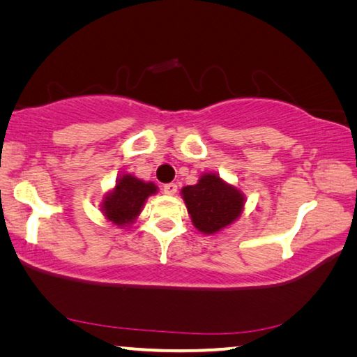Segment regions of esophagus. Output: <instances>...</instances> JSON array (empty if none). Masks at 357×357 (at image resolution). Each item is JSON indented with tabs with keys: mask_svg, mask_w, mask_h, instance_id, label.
Returning a JSON list of instances; mask_svg holds the SVG:
<instances>
[{
	"mask_svg": "<svg viewBox=\"0 0 357 357\" xmlns=\"http://www.w3.org/2000/svg\"><path fill=\"white\" fill-rule=\"evenodd\" d=\"M178 192V185L174 183H170V184H165L164 185V193L165 195H174V193Z\"/></svg>",
	"mask_w": 357,
	"mask_h": 357,
	"instance_id": "esophagus-1",
	"label": "esophagus"
}]
</instances>
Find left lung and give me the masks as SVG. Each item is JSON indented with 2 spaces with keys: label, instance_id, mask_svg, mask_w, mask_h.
Segmentation results:
<instances>
[{
  "label": "left lung",
  "instance_id": "obj_1",
  "mask_svg": "<svg viewBox=\"0 0 357 357\" xmlns=\"http://www.w3.org/2000/svg\"><path fill=\"white\" fill-rule=\"evenodd\" d=\"M187 213L198 231L217 234L236 222L245 206V195L217 173H203L197 184L181 189Z\"/></svg>",
  "mask_w": 357,
  "mask_h": 357
}]
</instances>
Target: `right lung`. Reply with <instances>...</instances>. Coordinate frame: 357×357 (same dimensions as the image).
<instances>
[{
    "mask_svg": "<svg viewBox=\"0 0 357 357\" xmlns=\"http://www.w3.org/2000/svg\"><path fill=\"white\" fill-rule=\"evenodd\" d=\"M159 187L151 181H143L135 174L124 172L100 202V213L107 222L118 228H129L140 215L144 203L155 195Z\"/></svg>",
    "mask_w": 357,
    "mask_h": 357,
    "instance_id": "1",
    "label": "right lung"
}]
</instances>
